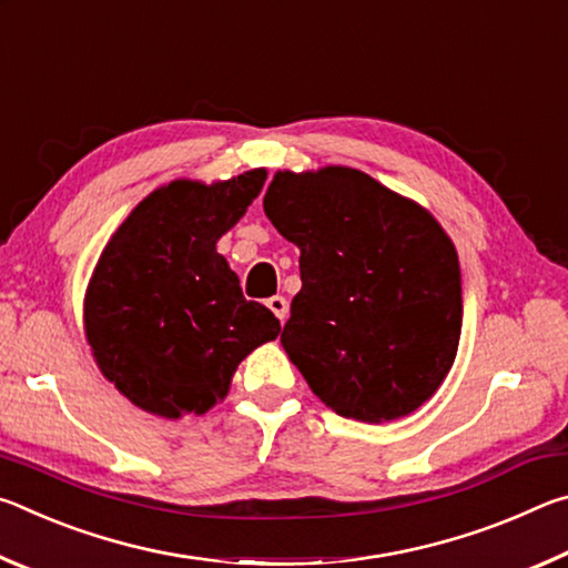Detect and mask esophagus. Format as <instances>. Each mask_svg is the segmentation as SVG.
Here are the masks:
<instances>
[{"mask_svg":"<svg viewBox=\"0 0 568 568\" xmlns=\"http://www.w3.org/2000/svg\"><path fill=\"white\" fill-rule=\"evenodd\" d=\"M267 307H271L273 311V315L281 323H285V318H287V301L283 295H273V297H267V303H265Z\"/></svg>","mask_w":568,"mask_h":568,"instance_id":"obj_1","label":"esophagus"}]
</instances>
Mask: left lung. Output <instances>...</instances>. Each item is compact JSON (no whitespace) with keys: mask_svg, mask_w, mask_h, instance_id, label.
<instances>
[{"mask_svg":"<svg viewBox=\"0 0 568 568\" xmlns=\"http://www.w3.org/2000/svg\"><path fill=\"white\" fill-rule=\"evenodd\" d=\"M301 250V293L281 343L343 418L388 423L420 408L456 361L464 321L454 240L361 170H277L263 200Z\"/></svg>","mask_w":568,"mask_h":568,"instance_id":"1","label":"left lung"}]
</instances>
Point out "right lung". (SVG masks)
Returning a JSON list of instances; mask_svg holds the SVG:
<instances>
[{
    "label": "right lung",
    "instance_id": "obj_1",
    "mask_svg": "<svg viewBox=\"0 0 568 568\" xmlns=\"http://www.w3.org/2000/svg\"><path fill=\"white\" fill-rule=\"evenodd\" d=\"M267 170L172 180L138 203L104 245L82 323L104 378L134 406L178 420L205 413L281 321L245 301L217 240L261 195Z\"/></svg>",
    "mask_w": 568,
    "mask_h": 568
}]
</instances>
